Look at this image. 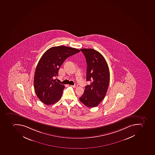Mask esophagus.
Instances as JSON below:
<instances>
[{
    "label": "esophagus",
    "instance_id": "1",
    "mask_svg": "<svg viewBox=\"0 0 155 155\" xmlns=\"http://www.w3.org/2000/svg\"><path fill=\"white\" fill-rule=\"evenodd\" d=\"M72 87H78V84H75L74 86H71Z\"/></svg>",
    "mask_w": 155,
    "mask_h": 155
}]
</instances>
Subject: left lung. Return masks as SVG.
Masks as SVG:
<instances>
[{"mask_svg":"<svg viewBox=\"0 0 155 155\" xmlns=\"http://www.w3.org/2000/svg\"><path fill=\"white\" fill-rule=\"evenodd\" d=\"M87 63V81L91 84L85 87L84 93L79 98L88 107H94L102 102L107 91L110 72L104 57L92 48H82Z\"/></svg>","mask_w":155,"mask_h":155,"instance_id":"8db88e82","label":"left lung"}]
</instances>
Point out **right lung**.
Masks as SVG:
<instances>
[{
  "instance_id": "obj_1",
  "label": "right lung",
  "mask_w": 155,
  "mask_h": 155,
  "mask_svg": "<svg viewBox=\"0 0 155 155\" xmlns=\"http://www.w3.org/2000/svg\"><path fill=\"white\" fill-rule=\"evenodd\" d=\"M77 48L59 46L51 48L39 60L34 76V87L37 97L46 105L54 104L62 97L63 84L55 82L59 70L64 60L80 52Z\"/></svg>"
}]
</instances>
